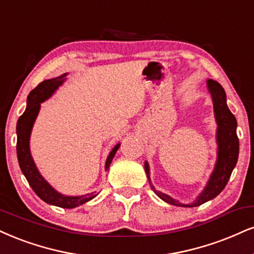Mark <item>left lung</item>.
Masks as SVG:
<instances>
[{"label":"left lung","mask_w":254,"mask_h":254,"mask_svg":"<svg viewBox=\"0 0 254 254\" xmlns=\"http://www.w3.org/2000/svg\"><path fill=\"white\" fill-rule=\"evenodd\" d=\"M207 86L213 98L214 104V114L216 123H218V132H216V142H218V161H216L214 172L210 176L204 190L201 193L195 202L193 203H181L174 200L167 194L161 193L155 189L151 185L150 177H149V166L145 162V173L148 175L151 189L158 197L166 202L174 204V206L181 207H196L207 201L212 200L224 190L230 180L231 174L233 172L235 164H237L238 156H239V138L237 136V119L232 114L226 104V93L221 85L218 81L208 79Z\"/></svg>","instance_id":"1"}]
</instances>
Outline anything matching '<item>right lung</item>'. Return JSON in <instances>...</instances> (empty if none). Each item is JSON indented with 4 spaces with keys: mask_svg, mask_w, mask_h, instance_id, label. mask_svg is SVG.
Masks as SVG:
<instances>
[{
    "mask_svg": "<svg viewBox=\"0 0 254 254\" xmlns=\"http://www.w3.org/2000/svg\"><path fill=\"white\" fill-rule=\"evenodd\" d=\"M65 75L66 74H63L60 75V77L44 80L42 82H40L34 90L30 91L28 98H27L26 111L23 112V115L21 116L19 121H17L16 152L17 160H19L20 168L21 170H22L23 175L26 176L29 186L41 200H44L45 202L50 204L61 207V208H74V207L80 206V204L92 200V198L96 197L97 195L94 193H91L86 195H81V196H65V195H61L60 193H58V191L54 190V189L45 181L44 177L40 175L29 150L30 132H32V127L35 122L36 116L39 114L40 104L45 102L47 98H50L52 94H53L54 91L63 84L64 80H65ZM119 145L121 144L116 145L115 148L112 149V151L110 152L108 160H106L105 169H108L110 164H111L112 158H114L115 154L117 152Z\"/></svg>",
    "mask_w": 254,
    "mask_h": 254,
    "instance_id": "add662e5",
    "label": "right lung"
}]
</instances>
